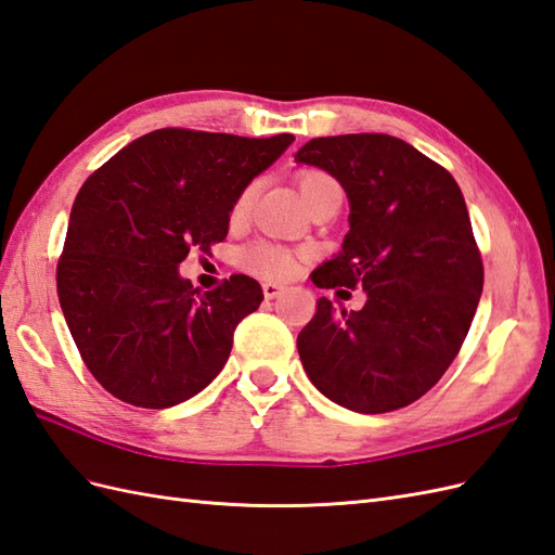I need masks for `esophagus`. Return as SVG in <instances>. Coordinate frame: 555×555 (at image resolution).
<instances>
[{
  "instance_id": "obj_1",
  "label": "esophagus",
  "mask_w": 555,
  "mask_h": 555,
  "mask_svg": "<svg viewBox=\"0 0 555 555\" xmlns=\"http://www.w3.org/2000/svg\"><path fill=\"white\" fill-rule=\"evenodd\" d=\"M281 291H283V286H279V283H274V281L262 283V293H264L267 300H274V297L281 295Z\"/></svg>"
}]
</instances>
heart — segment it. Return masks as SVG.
Segmentation results:
<instances>
[{"label": "heart", "mask_w": 555, "mask_h": 555, "mask_svg": "<svg viewBox=\"0 0 555 555\" xmlns=\"http://www.w3.org/2000/svg\"><path fill=\"white\" fill-rule=\"evenodd\" d=\"M328 184H335V180L328 173H323V170H302V173H297V188H300L305 204H309L311 198L321 194V190L328 188ZM250 202L253 188H246L236 196V202L232 206V220L244 218L246 210L250 208ZM238 262L241 267H246L248 272L267 279L288 276L295 267L291 255L281 246L272 244V241H253V244L244 246L238 250Z\"/></svg>", "instance_id": "heart-1"}]
</instances>
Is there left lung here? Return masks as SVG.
<instances>
[{
	"label": "left lung",
	"mask_w": 555,
	"mask_h": 555,
	"mask_svg": "<svg viewBox=\"0 0 555 555\" xmlns=\"http://www.w3.org/2000/svg\"><path fill=\"white\" fill-rule=\"evenodd\" d=\"M343 184L349 232L311 281L363 288L361 311L317 314L297 351L323 396L379 415L415 403L443 377L472 328L482 260L460 184L405 140L387 133L314 138L295 154Z\"/></svg>",
	"instance_id": "left-lung-1"
}]
</instances>
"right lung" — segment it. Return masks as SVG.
Wrapping results in <instances>:
<instances>
[{
	"label": "right lung",
	"mask_w": 555,
	"mask_h": 555,
	"mask_svg": "<svg viewBox=\"0 0 555 555\" xmlns=\"http://www.w3.org/2000/svg\"><path fill=\"white\" fill-rule=\"evenodd\" d=\"M293 140L159 129L81 184L55 283L81 361L115 399L162 410L218 377L262 288L234 274L202 293L178 264L224 241L236 196Z\"/></svg>",
	"instance_id": "add662e5"
}]
</instances>
